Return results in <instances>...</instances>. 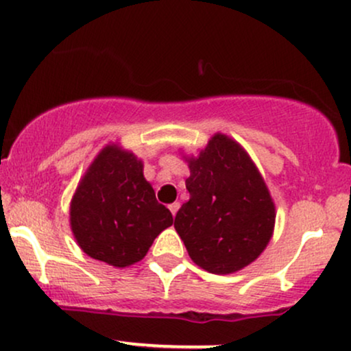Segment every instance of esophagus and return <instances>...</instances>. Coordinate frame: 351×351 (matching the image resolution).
<instances>
[{"label":"esophagus","mask_w":351,"mask_h":351,"mask_svg":"<svg viewBox=\"0 0 351 351\" xmlns=\"http://www.w3.org/2000/svg\"><path fill=\"white\" fill-rule=\"evenodd\" d=\"M168 208H170L171 215H173V216H176V213H178V209H180V203H178V201H175V203H171L170 206H168Z\"/></svg>","instance_id":"34e87169"}]
</instances>
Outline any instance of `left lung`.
<instances>
[{
    "mask_svg": "<svg viewBox=\"0 0 351 351\" xmlns=\"http://www.w3.org/2000/svg\"><path fill=\"white\" fill-rule=\"evenodd\" d=\"M184 160L189 199L176 213V232L204 271H241L267 247L276 224V204L263 175L224 134H215L198 155Z\"/></svg>",
    "mask_w": 351,
    "mask_h": 351,
    "instance_id": "left-lung-1",
    "label": "left lung"
}]
</instances>
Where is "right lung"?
I'll return each mask as SVG.
<instances>
[{
    "label": "right lung",
    "instance_id": "add662e5",
    "mask_svg": "<svg viewBox=\"0 0 351 351\" xmlns=\"http://www.w3.org/2000/svg\"><path fill=\"white\" fill-rule=\"evenodd\" d=\"M69 221L79 247L95 261L128 267L147 256L160 232L173 224L143 176V162L108 143L80 178Z\"/></svg>",
    "mask_w": 351,
    "mask_h": 351
}]
</instances>
